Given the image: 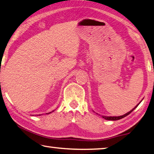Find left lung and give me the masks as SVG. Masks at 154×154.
Masks as SVG:
<instances>
[{
    "mask_svg": "<svg viewBox=\"0 0 154 154\" xmlns=\"http://www.w3.org/2000/svg\"><path fill=\"white\" fill-rule=\"evenodd\" d=\"M139 104L137 105V106H136L135 107H134V108L132 109V110H131L130 112H128V113H126V114H125V115H122V116H102L103 117L104 119H106V120H120V119H122V118H125V117H126V116H128V114H130L133 111V110L136 108V107L139 106Z\"/></svg>",
    "mask_w": 154,
    "mask_h": 154,
    "instance_id": "obj_1",
    "label": "left lung"
}]
</instances>
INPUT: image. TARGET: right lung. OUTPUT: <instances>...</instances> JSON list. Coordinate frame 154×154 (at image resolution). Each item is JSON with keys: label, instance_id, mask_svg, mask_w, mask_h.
Returning <instances> with one entry per match:
<instances>
[{"label": "right lung", "instance_id": "right-lung-1", "mask_svg": "<svg viewBox=\"0 0 154 154\" xmlns=\"http://www.w3.org/2000/svg\"><path fill=\"white\" fill-rule=\"evenodd\" d=\"M50 113H51V112H50ZM50 113H48V114H50Z\"/></svg>", "mask_w": 154, "mask_h": 154}]
</instances>
